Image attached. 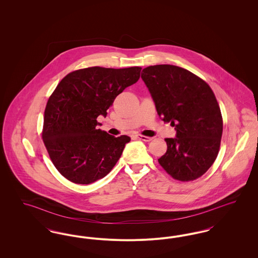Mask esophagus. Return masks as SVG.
<instances>
[{"mask_svg": "<svg viewBox=\"0 0 258 258\" xmlns=\"http://www.w3.org/2000/svg\"><path fill=\"white\" fill-rule=\"evenodd\" d=\"M135 137H136L137 139H140V140L145 141V142H150V141L152 140L151 137H148V136H145V135H135Z\"/></svg>", "mask_w": 258, "mask_h": 258, "instance_id": "obj_1", "label": "esophagus"}]
</instances>
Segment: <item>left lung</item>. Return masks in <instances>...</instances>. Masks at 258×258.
Segmentation results:
<instances>
[{"instance_id": "obj_1", "label": "left lung", "mask_w": 258, "mask_h": 258, "mask_svg": "<svg viewBox=\"0 0 258 258\" xmlns=\"http://www.w3.org/2000/svg\"><path fill=\"white\" fill-rule=\"evenodd\" d=\"M141 78L162 121L171 123L175 138H165L166 153L159 159L176 180L201 177L217 159L222 135V117L215 94L196 74L172 64L150 66Z\"/></svg>"}]
</instances>
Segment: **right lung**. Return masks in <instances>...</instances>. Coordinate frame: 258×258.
I'll list each match as a JSON object with an SVG mask.
<instances>
[{
    "label": "right lung",
    "mask_w": 258,
    "mask_h": 258,
    "mask_svg": "<svg viewBox=\"0 0 258 258\" xmlns=\"http://www.w3.org/2000/svg\"><path fill=\"white\" fill-rule=\"evenodd\" d=\"M141 68H87L64 76L50 96L44 111L42 139L57 170L75 184L105 177L131 141L99 130L116 97L136 83Z\"/></svg>",
    "instance_id": "right-lung-1"
}]
</instances>
